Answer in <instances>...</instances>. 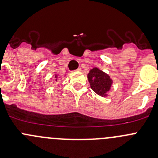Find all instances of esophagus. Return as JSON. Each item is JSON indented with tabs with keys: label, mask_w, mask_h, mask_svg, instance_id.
I'll return each instance as SVG.
<instances>
[{
	"label": "esophagus",
	"mask_w": 158,
	"mask_h": 158,
	"mask_svg": "<svg viewBox=\"0 0 158 158\" xmlns=\"http://www.w3.org/2000/svg\"><path fill=\"white\" fill-rule=\"evenodd\" d=\"M80 70H81V68H78L77 69L74 70V71H76V72H78V71H80Z\"/></svg>",
	"instance_id": "obj_1"
}]
</instances>
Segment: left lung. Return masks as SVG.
<instances>
[{
  "label": "left lung",
  "instance_id": "obj_1",
  "mask_svg": "<svg viewBox=\"0 0 158 158\" xmlns=\"http://www.w3.org/2000/svg\"><path fill=\"white\" fill-rule=\"evenodd\" d=\"M91 88L101 96H106V92L111 86V79L105 73L97 68L91 69L88 74Z\"/></svg>",
  "mask_w": 158,
  "mask_h": 158
}]
</instances>
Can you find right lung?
I'll return each instance as SVG.
<instances>
[{
	"mask_svg": "<svg viewBox=\"0 0 158 158\" xmlns=\"http://www.w3.org/2000/svg\"><path fill=\"white\" fill-rule=\"evenodd\" d=\"M57 80V79H56V81Z\"/></svg>",
	"mask_w": 158,
	"mask_h": 158,
	"instance_id": "obj_1",
	"label": "right lung"
}]
</instances>
